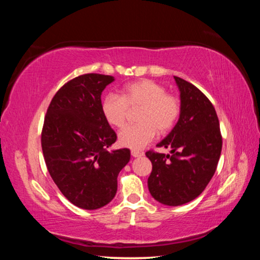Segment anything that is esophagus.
Wrapping results in <instances>:
<instances>
[{"instance_id":"1","label":"esophagus","mask_w":260,"mask_h":260,"mask_svg":"<svg viewBox=\"0 0 260 260\" xmlns=\"http://www.w3.org/2000/svg\"><path fill=\"white\" fill-rule=\"evenodd\" d=\"M132 156H133V157H141V156H143V152L138 151V150H132Z\"/></svg>"}]
</instances>
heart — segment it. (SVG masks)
Instances as JSON below:
<instances>
[{
    "mask_svg": "<svg viewBox=\"0 0 260 260\" xmlns=\"http://www.w3.org/2000/svg\"><path fill=\"white\" fill-rule=\"evenodd\" d=\"M140 109L139 124L120 131L118 141L122 147L142 149L158 135H165L179 119L181 103L177 96L166 93L164 86L149 79H141L122 87L120 95L108 94L101 103V111L109 125L120 128L125 125L128 111Z\"/></svg>",
    "mask_w": 260,
    "mask_h": 260,
    "instance_id": "obj_1",
    "label": "heart"
}]
</instances>
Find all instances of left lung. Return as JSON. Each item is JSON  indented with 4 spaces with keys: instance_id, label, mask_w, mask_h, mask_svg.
Here are the masks:
<instances>
[{
    "instance_id": "1",
    "label": "left lung",
    "mask_w": 260,
    "mask_h": 260,
    "mask_svg": "<svg viewBox=\"0 0 260 260\" xmlns=\"http://www.w3.org/2000/svg\"><path fill=\"white\" fill-rule=\"evenodd\" d=\"M180 90V118L157 147L171 155L146 152L152 171L148 178L151 196L161 204L178 206L200 196L217 170L222 138L219 119L210 100L199 88L174 77Z\"/></svg>"
}]
</instances>
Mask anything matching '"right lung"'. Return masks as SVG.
<instances>
[{
    "mask_svg": "<svg viewBox=\"0 0 260 260\" xmlns=\"http://www.w3.org/2000/svg\"><path fill=\"white\" fill-rule=\"evenodd\" d=\"M114 80L87 73L68 81L48 107L41 133L43 157L60 192L78 208L96 210L117 192L129 149L108 151L117 134L101 111V95Z\"/></svg>",
    "mask_w": 260,
    "mask_h": 260,
    "instance_id": "add662e5",
    "label": "right lung"
}]
</instances>
